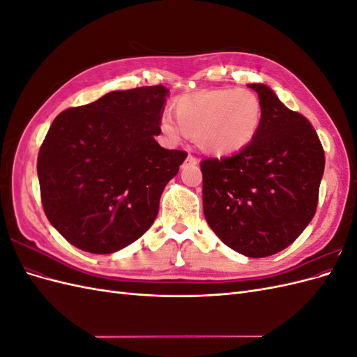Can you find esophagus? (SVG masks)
I'll use <instances>...</instances> for the list:
<instances>
[{"instance_id":"1","label":"esophagus","mask_w":357,"mask_h":357,"mask_svg":"<svg viewBox=\"0 0 357 357\" xmlns=\"http://www.w3.org/2000/svg\"><path fill=\"white\" fill-rule=\"evenodd\" d=\"M186 162H188V164H190V165H197L198 164V159L193 156V155H188Z\"/></svg>"}]
</instances>
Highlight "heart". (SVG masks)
Returning <instances> with one entry per match:
<instances>
[{
	"instance_id": "obj_1",
	"label": "heart",
	"mask_w": 357,
	"mask_h": 357,
	"mask_svg": "<svg viewBox=\"0 0 357 357\" xmlns=\"http://www.w3.org/2000/svg\"><path fill=\"white\" fill-rule=\"evenodd\" d=\"M176 120L164 113L159 126L171 142L183 134L195 137L199 146L215 155H231L256 138L262 123L257 95L241 88L204 89L174 101Z\"/></svg>"
}]
</instances>
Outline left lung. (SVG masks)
I'll return each mask as SVG.
<instances>
[{"label": "left lung", "instance_id": "left-lung-1", "mask_svg": "<svg viewBox=\"0 0 357 357\" xmlns=\"http://www.w3.org/2000/svg\"><path fill=\"white\" fill-rule=\"evenodd\" d=\"M253 142L229 158L201 162L204 215L220 241L248 257L282 252L314 218L325 152L307 119L265 84Z\"/></svg>", "mask_w": 357, "mask_h": 357}]
</instances>
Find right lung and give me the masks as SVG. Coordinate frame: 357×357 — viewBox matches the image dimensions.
<instances>
[{
  "label": "right lung",
  "instance_id": "obj_1",
  "mask_svg": "<svg viewBox=\"0 0 357 357\" xmlns=\"http://www.w3.org/2000/svg\"><path fill=\"white\" fill-rule=\"evenodd\" d=\"M169 91H114L63 110L43 142L37 174L49 222L80 250L109 255L153 225L167 183L188 153L160 147Z\"/></svg>",
  "mask_w": 357,
  "mask_h": 357
}]
</instances>
